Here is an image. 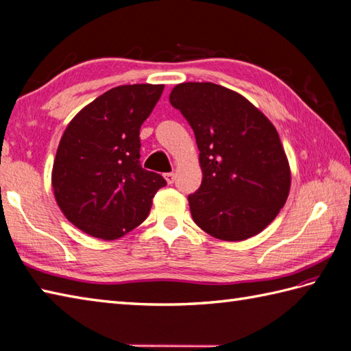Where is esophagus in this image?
I'll return each instance as SVG.
<instances>
[{"mask_svg":"<svg viewBox=\"0 0 351 351\" xmlns=\"http://www.w3.org/2000/svg\"><path fill=\"white\" fill-rule=\"evenodd\" d=\"M164 178H166L167 184H173V182H175V178H176V175L173 173V171H170V173H166V175H164Z\"/></svg>","mask_w":351,"mask_h":351,"instance_id":"1","label":"esophagus"}]
</instances>
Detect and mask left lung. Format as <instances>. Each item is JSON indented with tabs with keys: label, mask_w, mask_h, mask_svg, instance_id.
<instances>
[{
	"label": "left lung",
	"mask_w": 351,
	"mask_h": 351,
	"mask_svg": "<svg viewBox=\"0 0 351 351\" xmlns=\"http://www.w3.org/2000/svg\"><path fill=\"white\" fill-rule=\"evenodd\" d=\"M170 104L195 131L202 184L189 196L196 225L219 240L264 230L285 205L291 170L273 123L247 99L214 83L173 87Z\"/></svg>",
	"instance_id": "left-lung-1"
}]
</instances>
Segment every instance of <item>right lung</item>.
Here are the masks:
<instances>
[{
    "label": "right lung",
    "mask_w": 351,
    "mask_h": 351,
    "mask_svg": "<svg viewBox=\"0 0 351 351\" xmlns=\"http://www.w3.org/2000/svg\"><path fill=\"white\" fill-rule=\"evenodd\" d=\"M162 84L119 86L101 95L64 130L52 166V189L64 217L83 232L116 240L151 211L166 180L140 166V126Z\"/></svg>",
    "instance_id": "1"
}]
</instances>
